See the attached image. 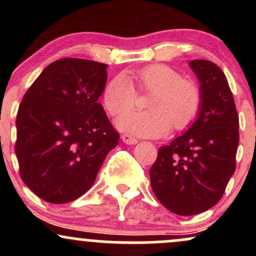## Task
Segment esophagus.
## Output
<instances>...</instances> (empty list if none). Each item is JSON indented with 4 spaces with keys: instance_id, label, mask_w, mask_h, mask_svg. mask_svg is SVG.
Returning <instances> with one entry per match:
<instances>
[{
    "instance_id": "34e87169",
    "label": "esophagus",
    "mask_w": 256,
    "mask_h": 256,
    "mask_svg": "<svg viewBox=\"0 0 256 256\" xmlns=\"http://www.w3.org/2000/svg\"><path fill=\"white\" fill-rule=\"evenodd\" d=\"M122 142L126 143V144H130V146L137 144V142H138V140H136V138L132 137V136H130V134H122Z\"/></svg>"
}]
</instances>
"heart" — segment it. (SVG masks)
I'll return each instance as SVG.
<instances>
[{
    "instance_id": "heart-1",
    "label": "heart",
    "mask_w": 256,
    "mask_h": 256,
    "mask_svg": "<svg viewBox=\"0 0 256 256\" xmlns=\"http://www.w3.org/2000/svg\"><path fill=\"white\" fill-rule=\"evenodd\" d=\"M131 80L142 90L152 91L148 110H128L136 101V91L126 76L116 74L104 89V102L112 116H118L120 131L138 137L156 138L171 130H183L195 120L201 107V91L194 82L166 64H150L131 74Z\"/></svg>"
}]
</instances>
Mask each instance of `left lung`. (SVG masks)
<instances>
[{"mask_svg":"<svg viewBox=\"0 0 256 256\" xmlns=\"http://www.w3.org/2000/svg\"><path fill=\"white\" fill-rule=\"evenodd\" d=\"M201 107L186 132L158 148L152 166V189L178 216H195L222 198L236 170L240 122L224 72L208 60H192Z\"/></svg>","mask_w":256,"mask_h":256,"instance_id":"left-lung-1","label":"left lung"}]
</instances>
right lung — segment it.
<instances>
[{
  "instance_id": "right-lung-1",
  "label": "right lung",
  "mask_w": 256,
  "mask_h": 256,
  "mask_svg": "<svg viewBox=\"0 0 256 256\" xmlns=\"http://www.w3.org/2000/svg\"><path fill=\"white\" fill-rule=\"evenodd\" d=\"M107 64L66 58L46 66L26 91L16 116L20 177L38 198L67 204L95 182L119 143L98 100Z\"/></svg>"
}]
</instances>
